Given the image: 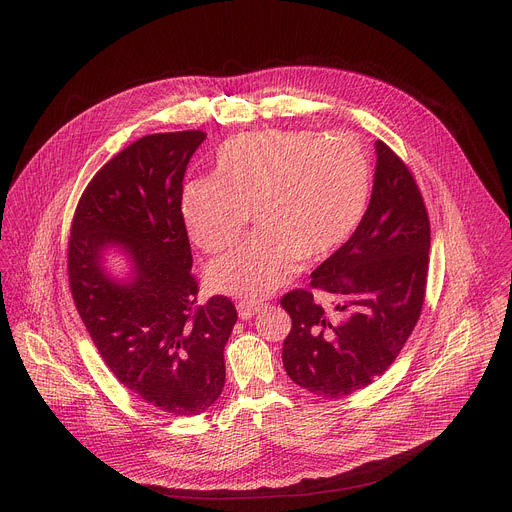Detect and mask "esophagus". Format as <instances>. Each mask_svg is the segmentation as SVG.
Segmentation results:
<instances>
[{"instance_id": "obj_1", "label": "esophagus", "mask_w": 512, "mask_h": 512, "mask_svg": "<svg viewBox=\"0 0 512 512\" xmlns=\"http://www.w3.org/2000/svg\"><path fill=\"white\" fill-rule=\"evenodd\" d=\"M261 304H253V302H241L239 306H237V310H239V318L241 320H249V318H253L257 312H261Z\"/></svg>"}]
</instances>
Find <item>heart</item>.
<instances>
[{
	"label": "heart",
	"mask_w": 512,
	"mask_h": 512,
	"mask_svg": "<svg viewBox=\"0 0 512 512\" xmlns=\"http://www.w3.org/2000/svg\"><path fill=\"white\" fill-rule=\"evenodd\" d=\"M371 196V164L348 133L265 129L229 139L214 176L186 184L190 239L208 255L237 243L249 212L257 233L208 267L223 294L257 302L300 269L332 255L358 227Z\"/></svg>",
	"instance_id": "obj_1"
}]
</instances>
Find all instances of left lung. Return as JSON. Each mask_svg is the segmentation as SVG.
<instances>
[{
	"mask_svg": "<svg viewBox=\"0 0 512 512\" xmlns=\"http://www.w3.org/2000/svg\"><path fill=\"white\" fill-rule=\"evenodd\" d=\"M429 216L407 164L377 141L371 202L352 237L291 289L283 367L302 389L340 399L381 377L409 340L425 302ZM323 294L320 303L315 291Z\"/></svg>",
	"mask_w": 512,
	"mask_h": 512,
	"instance_id": "left-lung-1",
	"label": "left lung"
}]
</instances>
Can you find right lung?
<instances>
[{"label":"right lung","mask_w":512,"mask_h":512,"mask_svg":"<svg viewBox=\"0 0 512 512\" xmlns=\"http://www.w3.org/2000/svg\"><path fill=\"white\" fill-rule=\"evenodd\" d=\"M198 129L145 135L87 184L70 225L68 285L77 312L117 381L170 415L206 411L225 387V344L237 322L227 296L198 302L182 214L186 166ZM123 246L134 279L115 284L100 267Z\"/></svg>","instance_id":"right-lung-1"}]
</instances>
